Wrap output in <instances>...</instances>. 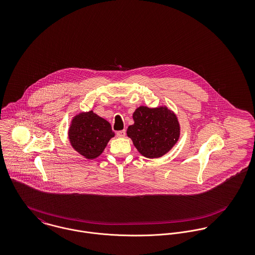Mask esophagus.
<instances>
[{
    "label": "esophagus",
    "mask_w": 255,
    "mask_h": 255,
    "mask_svg": "<svg viewBox=\"0 0 255 255\" xmlns=\"http://www.w3.org/2000/svg\"><path fill=\"white\" fill-rule=\"evenodd\" d=\"M117 136L118 137H125L126 136V130H119L117 131Z\"/></svg>",
    "instance_id": "1"
}]
</instances>
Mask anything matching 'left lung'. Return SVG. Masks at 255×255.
Listing matches in <instances>:
<instances>
[{"label":"left lung","instance_id":"obj_1","mask_svg":"<svg viewBox=\"0 0 255 255\" xmlns=\"http://www.w3.org/2000/svg\"><path fill=\"white\" fill-rule=\"evenodd\" d=\"M134 124L128 128V136L146 158H159L172 149L180 137L177 116L167 107L140 106L132 115Z\"/></svg>","mask_w":255,"mask_h":255}]
</instances>
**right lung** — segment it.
<instances>
[{
	"label": "right lung",
	"mask_w": 255,
	"mask_h": 255,
	"mask_svg": "<svg viewBox=\"0 0 255 255\" xmlns=\"http://www.w3.org/2000/svg\"><path fill=\"white\" fill-rule=\"evenodd\" d=\"M115 136L109 122L93 113H80L72 121L69 129L71 144L87 159H95Z\"/></svg>",
	"instance_id": "obj_1"
}]
</instances>
